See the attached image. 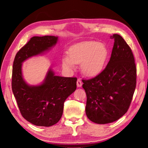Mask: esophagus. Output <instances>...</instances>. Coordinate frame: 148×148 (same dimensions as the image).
<instances>
[{
	"mask_svg": "<svg viewBox=\"0 0 148 148\" xmlns=\"http://www.w3.org/2000/svg\"><path fill=\"white\" fill-rule=\"evenodd\" d=\"M82 86V82L80 79H77V86L78 87H80Z\"/></svg>",
	"mask_w": 148,
	"mask_h": 148,
	"instance_id": "34e87169",
	"label": "esophagus"
}]
</instances>
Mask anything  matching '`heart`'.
<instances>
[{"label":"heart","mask_w":148,"mask_h":148,"mask_svg":"<svg viewBox=\"0 0 148 148\" xmlns=\"http://www.w3.org/2000/svg\"><path fill=\"white\" fill-rule=\"evenodd\" d=\"M69 57L62 59L64 69L72 70L74 64H81L82 72L87 76L99 74L103 69L108 55L107 47L104 44L97 41H84L70 47Z\"/></svg>","instance_id":"1"}]
</instances>
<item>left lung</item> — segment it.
I'll return each mask as SVG.
<instances>
[{"label":"left lung","mask_w":148,"mask_h":148,"mask_svg":"<svg viewBox=\"0 0 148 148\" xmlns=\"http://www.w3.org/2000/svg\"><path fill=\"white\" fill-rule=\"evenodd\" d=\"M110 38L114 44L106 68L93 78L82 80L86 115L97 124L110 123L123 116L136 88V68L131 47L119 34Z\"/></svg>","instance_id":"obj_1"}]
</instances>
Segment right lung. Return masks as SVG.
<instances>
[{
    "label": "right lung",
    "mask_w": 148,
    "mask_h": 148,
    "mask_svg": "<svg viewBox=\"0 0 148 148\" xmlns=\"http://www.w3.org/2000/svg\"><path fill=\"white\" fill-rule=\"evenodd\" d=\"M58 40L55 36H33L15 57L12 88L17 106L25 119L36 126L50 127L58 122L63 112L64 102L76 89V77L56 76L49 69L39 86H29L22 75V62L44 53Z\"/></svg>",
    "instance_id": "add662e5"
}]
</instances>
